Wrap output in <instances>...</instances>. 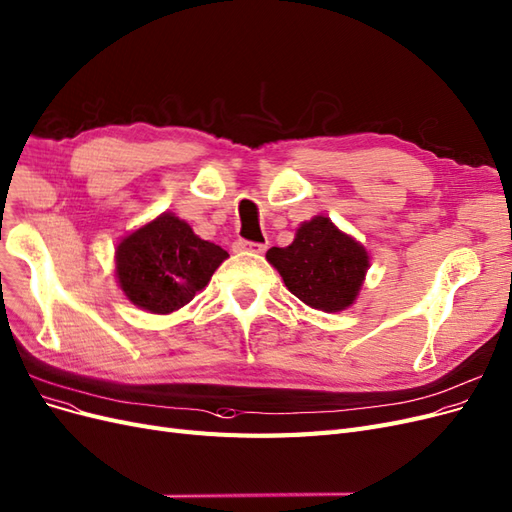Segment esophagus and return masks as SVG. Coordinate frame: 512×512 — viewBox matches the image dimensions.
I'll use <instances>...</instances> for the list:
<instances>
[{
  "mask_svg": "<svg viewBox=\"0 0 512 512\" xmlns=\"http://www.w3.org/2000/svg\"><path fill=\"white\" fill-rule=\"evenodd\" d=\"M233 250L235 252H252V254H262L267 250V241L264 243H256V241H248V239H237L233 243Z\"/></svg>",
  "mask_w": 512,
  "mask_h": 512,
  "instance_id": "1",
  "label": "esophagus"
}]
</instances>
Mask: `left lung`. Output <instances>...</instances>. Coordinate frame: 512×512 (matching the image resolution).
Instances as JSON below:
<instances>
[{"label": "left lung", "mask_w": 512, "mask_h": 512, "mask_svg": "<svg viewBox=\"0 0 512 512\" xmlns=\"http://www.w3.org/2000/svg\"><path fill=\"white\" fill-rule=\"evenodd\" d=\"M267 260L296 298L330 313L356 301L368 269V254L362 245L324 216L298 228L288 248H271Z\"/></svg>", "instance_id": "8db88e82"}]
</instances>
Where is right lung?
<instances>
[{"mask_svg":"<svg viewBox=\"0 0 512 512\" xmlns=\"http://www.w3.org/2000/svg\"><path fill=\"white\" fill-rule=\"evenodd\" d=\"M226 256L220 245L199 239L184 220L163 214L120 241L116 275L131 303L171 313L207 286Z\"/></svg>","mask_w":512,"mask_h":512,"instance_id":"1","label":"right lung"}]
</instances>
